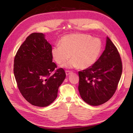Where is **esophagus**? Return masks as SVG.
I'll return each mask as SVG.
<instances>
[{"instance_id": "esophagus-1", "label": "esophagus", "mask_w": 133, "mask_h": 133, "mask_svg": "<svg viewBox=\"0 0 133 133\" xmlns=\"http://www.w3.org/2000/svg\"><path fill=\"white\" fill-rule=\"evenodd\" d=\"M65 73H66V75H69V74H71L73 73V71H69V70H66L65 71Z\"/></svg>"}]
</instances>
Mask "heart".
I'll use <instances>...</instances> for the list:
<instances>
[{"mask_svg": "<svg viewBox=\"0 0 133 133\" xmlns=\"http://www.w3.org/2000/svg\"><path fill=\"white\" fill-rule=\"evenodd\" d=\"M60 44L55 45L51 50L55 61L67 68H89L98 59L102 49V43L98 38H92L89 35L81 33L64 36ZM71 55H70V54Z\"/></svg>", "mask_w": 133, "mask_h": 133, "instance_id": "b5f03b06", "label": "heart"}]
</instances>
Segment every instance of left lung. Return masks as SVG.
Returning <instances> with one entry per match:
<instances>
[{
  "instance_id": "obj_1",
  "label": "left lung",
  "mask_w": 133,
  "mask_h": 133,
  "mask_svg": "<svg viewBox=\"0 0 133 133\" xmlns=\"http://www.w3.org/2000/svg\"><path fill=\"white\" fill-rule=\"evenodd\" d=\"M122 69L117 48L107 37L105 49L97 61L78 73V89L83 100L93 106L108 102L117 89Z\"/></svg>"
}]
</instances>
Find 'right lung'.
<instances>
[{
	"instance_id": "1",
	"label": "right lung",
	"mask_w": 133,
	"mask_h": 133,
	"mask_svg": "<svg viewBox=\"0 0 133 133\" xmlns=\"http://www.w3.org/2000/svg\"><path fill=\"white\" fill-rule=\"evenodd\" d=\"M51 50L43 34L33 33L14 58V74L18 89L26 101L37 107H46L54 101L66 76L63 68L56 69Z\"/></svg>"
}]
</instances>
